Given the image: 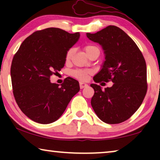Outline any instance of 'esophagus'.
Listing matches in <instances>:
<instances>
[{"label": "esophagus", "instance_id": "34e87169", "mask_svg": "<svg viewBox=\"0 0 160 160\" xmlns=\"http://www.w3.org/2000/svg\"><path fill=\"white\" fill-rule=\"evenodd\" d=\"M79 86H80L81 89H83V88H84V87H87V86H88V85H87V84H85V83L80 82L79 83Z\"/></svg>", "mask_w": 160, "mask_h": 160}]
</instances>
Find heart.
<instances>
[{"label": "heart", "instance_id": "1", "mask_svg": "<svg viewBox=\"0 0 160 160\" xmlns=\"http://www.w3.org/2000/svg\"><path fill=\"white\" fill-rule=\"evenodd\" d=\"M84 50L85 52H87V54H88V56L90 55V54L92 53H93L94 52H96V51L100 52L98 47L92 44H87L84 47ZM73 52H74L73 48H71V49L68 50L65 55V62H68V61L71 60ZM89 73H90V71H87V70H82V69L73 70V71H72L71 72V76H73V77L77 78V79L80 81H86L87 78H88V75Z\"/></svg>", "mask_w": 160, "mask_h": 160}]
</instances>
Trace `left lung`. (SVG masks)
<instances>
[{"instance_id":"1","label":"left lung","mask_w":160,"mask_h":160,"mask_svg":"<svg viewBox=\"0 0 160 160\" xmlns=\"http://www.w3.org/2000/svg\"><path fill=\"white\" fill-rule=\"evenodd\" d=\"M87 38L99 43L106 61L93 80L113 83L102 89L92 84L95 93L91 105L98 117L107 124L122 123L134 114L147 92V72L143 54L134 41L117 26L109 25Z\"/></svg>"}]
</instances>
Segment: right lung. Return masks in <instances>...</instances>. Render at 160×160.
I'll return each instance as SVG.
<instances>
[{
    "mask_svg": "<svg viewBox=\"0 0 160 160\" xmlns=\"http://www.w3.org/2000/svg\"><path fill=\"white\" fill-rule=\"evenodd\" d=\"M78 38V32L46 28L25 38L15 53L11 65L13 94L19 108L32 121L55 122L79 91L78 81L71 77L61 86L50 82V76L64 66L65 53Z\"/></svg>",
    "mask_w": 160,
    "mask_h": 160,
    "instance_id": "right-lung-1",
    "label": "right lung"
}]
</instances>
